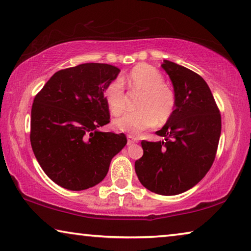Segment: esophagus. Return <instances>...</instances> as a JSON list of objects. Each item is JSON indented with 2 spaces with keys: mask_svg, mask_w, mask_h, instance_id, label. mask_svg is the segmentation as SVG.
Listing matches in <instances>:
<instances>
[{
  "mask_svg": "<svg viewBox=\"0 0 251 251\" xmlns=\"http://www.w3.org/2000/svg\"><path fill=\"white\" fill-rule=\"evenodd\" d=\"M127 138H128V145H131V144L138 142V138L134 137V136H127Z\"/></svg>",
  "mask_w": 251,
  "mask_h": 251,
  "instance_id": "esophagus-1",
  "label": "esophagus"
}]
</instances>
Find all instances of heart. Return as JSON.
Returning a JSON list of instances; mask_svg holds the SVG:
<instances>
[{"label":"heart","instance_id":"heart-1","mask_svg":"<svg viewBox=\"0 0 251 251\" xmlns=\"http://www.w3.org/2000/svg\"><path fill=\"white\" fill-rule=\"evenodd\" d=\"M130 91L142 94L137 101L138 112L129 113L114 121L117 130L137 136L143 130L163 125L172 117L176 105L175 93L165 84V77L156 67L146 63L136 65L126 76ZM104 97L109 112L118 116L125 112L127 100L124 83L114 78L105 87Z\"/></svg>","mask_w":251,"mask_h":251}]
</instances>
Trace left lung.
I'll return each mask as SVG.
<instances>
[{"label":"left lung","mask_w":251,"mask_h":251,"mask_svg":"<svg viewBox=\"0 0 251 251\" xmlns=\"http://www.w3.org/2000/svg\"><path fill=\"white\" fill-rule=\"evenodd\" d=\"M161 67L171 78L176 105L172 117L156 134L159 142H142L143 156L135 172L151 192L173 196L197 185L215 160L222 117L201 76L165 59Z\"/></svg>","instance_id":"1"}]
</instances>
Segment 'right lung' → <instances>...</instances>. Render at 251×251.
I'll use <instances>...</instances> for the list:
<instances>
[{
  "mask_svg": "<svg viewBox=\"0 0 251 251\" xmlns=\"http://www.w3.org/2000/svg\"><path fill=\"white\" fill-rule=\"evenodd\" d=\"M120 72L100 63L61 70L34 99L32 150L44 173L63 188L77 192L99 184L126 145L124 134L100 130L109 123L105 87Z\"/></svg>",
  "mask_w": 251,
  "mask_h": 251,
  "instance_id": "add662e5",
  "label": "right lung"
}]
</instances>
